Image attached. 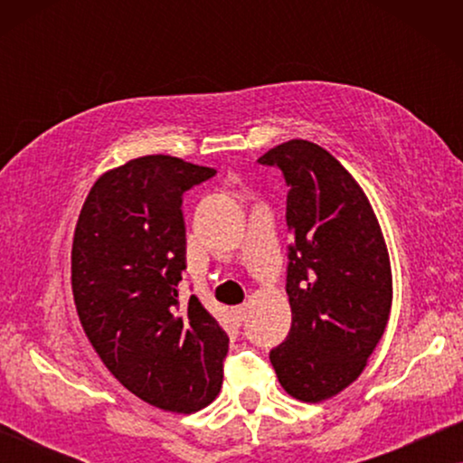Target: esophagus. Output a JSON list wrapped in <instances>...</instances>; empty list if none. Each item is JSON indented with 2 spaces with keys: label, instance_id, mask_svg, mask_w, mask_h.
<instances>
[{
  "label": "esophagus",
  "instance_id": "1",
  "mask_svg": "<svg viewBox=\"0 0 463 463\" xmlns=\"http://www.w3.org/2000/svg\"><path fill=\"white\" fill-rule=\"evenodd\" d=\"M233 316H236V320L238 322H244L246 320V316H249V306H236L233 307Z\"/></svg>",
  "mask_w": 463,
  "mask_h": 463
}]
</instances>
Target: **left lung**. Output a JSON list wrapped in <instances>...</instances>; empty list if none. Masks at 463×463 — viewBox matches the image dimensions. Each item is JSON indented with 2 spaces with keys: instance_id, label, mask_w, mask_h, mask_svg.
Here are the masks:
<instances>
[{
  "instance_id": "8db88e82",
  "label": "left lung",
  "mask_w": 463,
  "mask_h": 463,
  "mask_svg": "<svg viewBox=\"0 0 463 463\" xmlns=\"http://www.w3.org/2000/svg\"><path fill=\"white\" fill-rule=\"evenodd\" d=\"M288 185V337L269 352L278 382L322 402L356 382L392 309L388 246L369 198L337 157L293 138L259 157Z\"/></svg>"
}]
</instances>
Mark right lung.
Here are the masks:
<instances>
[{
  "instance_id": "1",
  "label": "right lung",
  "mask_w": 463,
  "mask_h": 463,
  "mask_svg": "<svg viewBox=\"0 0 463 463\" xmlns=\"http://www.w3.org/2000/svg\"><path fill=\"white\" fill-rule=\"evenodd\" d=\"M213 175L173 156L135 157L99 176L73 233L71 288L88 341L126 390L173 413L217 398L230 347L198 297L181 307L176 288L181 195Z\"/></svg>"
}]
</instances>
